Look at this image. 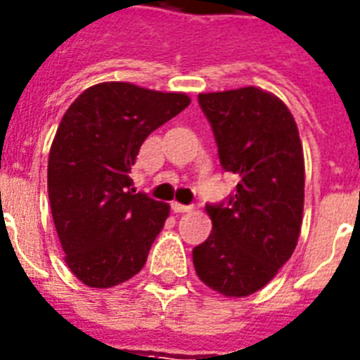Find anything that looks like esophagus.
I'll use <instances>...</instances> for the list:
<instances>
[{"instance_id":"34e87169","label":"esophagus","mask_w":360,"mask_h":360,"mask_svg":"<svg viewBox=\"0 0 360 360\" xmlns=\"http://www.w3.org/2000/svg\"><path fill=\"white\" fill-rule=\"evenodd\" d=\"M172 209H174V212H190V210H192V207L183 205V203H177V201H174V203H172Z\"/></svg>"}]
</instances>
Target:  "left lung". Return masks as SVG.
<instances>
[{"mask_svg":"<svg viewBox=\"0 0 360 360\" xmlns=\"http://www.w3.org/2000/svg\"><path fill=\"white\" fill-rule=\"evenodd\" d=\"M221 166L240 179L227 205H207L212 233L192 251L195 274L226 297H246L277 276L297 246L305 159L296 120L259 86L198 96Z\"/></svg>","mask_w":360,"mask_h":360,"instance_id":"8db88e82","label":"left lung"}]
</instances>
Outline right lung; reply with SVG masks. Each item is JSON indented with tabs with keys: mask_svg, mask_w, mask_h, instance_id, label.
I'll use <instances>...</instances> for the list:
<instances>
[{
	"mask_svg": "<svg viewBox=\"0 0 360 360\" xmlns=\"http://www.w3.org/2000/svg\"><path fill=\"white\" fill-rule=\"evenodd\" d=\"M183 92L107 81L64 112L48 160V194L64 262L90 288H112L148 261L170 205L131 188V166L155 129L186 109Z\"/></svg>",
	"mask_w": 360,
	"mask_h": 360,
	"instance_id": "add662e5",
	"label": "right lung"
}]
</instances>
